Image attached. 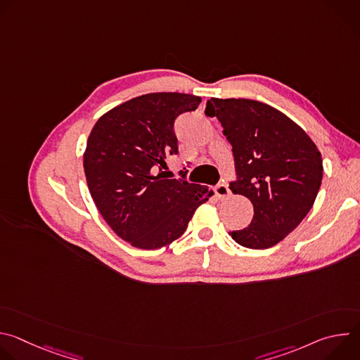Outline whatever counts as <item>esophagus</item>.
I'll return each instance as SVG.
<instances>
[{
    "label": "esophagus",
    "instance_id": "esophagus-1",
    "mask_svg": "<svg viewBox=\"0 0 360 360\" xmlns=\"http://www.w3.org/2000/svg\"><path fill=\"white\" fill-rule=\"evenodd\" d=\"M215 193H217V196H218L219 199H226V198L231 195V191H229L228 185L222 182V184H219V185L215 188Z\"/></svg>",
    "mask_w": 360,
    "mask_h": 360
}]
</instances>
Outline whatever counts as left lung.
<instances>
[{
    "mask_svg": "<svg viewBox=\"0 0 360 360\" xmlns=\"http://www.w3.org/2000/svg\"><path fill=\"white\" fill-rule=\"evenodd\" d=\"M205 114L217 117L232 145L236 181L231 191L253 205V219L232 239L268 249L289 235L314 207L323 175L318 146L297 124L253 99L211 98Z\"/></svg>",
    "mask_w": 360,
    "mask_h": 360,
    "instance_id": "8db88e82",
    "label": "left lung"
}]
</instances>
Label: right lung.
<instances>
[{"label":"right lung","instance_id":"add662e5","mask_svg":"<svg viewBox=\"0 0 360 360\" xmlns=\"http://www.w3.org/2000/svg\"><path fill=\"white\" fill-rule=\"evenodd\" d=\"M199 104L200 96L189 94H145L102 115L88 136L84 171L91 196L111 229L135 248L172 243L214 195L162 172L167 157L178 153L176 117Z\"/></svg>","mask_w":360,"mask_h":360}]
</instances>
